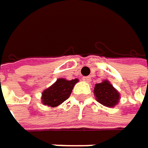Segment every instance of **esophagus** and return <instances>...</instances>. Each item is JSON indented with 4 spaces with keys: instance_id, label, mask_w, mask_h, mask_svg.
Returning a JSON list of instances; mask_svg holds the SVG:
<instances>
[{
    "instance_id": "obj_1",
    "label": "esophagus",
    "mask_w": 148,
    "mask_h": 148,
    "mask_svg": "<svg viewBox=\"0 0 148 148\" xmlns=\"http://www.w3.org/2000/svg\"><path fill=\"white\" fill-rule=\"evenodd\" d=\"M82 79L86 82H90V77H83Z\"/></svg>"
}]
</instances>
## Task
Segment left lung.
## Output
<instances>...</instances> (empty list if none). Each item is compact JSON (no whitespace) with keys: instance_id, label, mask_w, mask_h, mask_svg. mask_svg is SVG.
<instances>
[{"instance_id":"left-lung-1","label":"left lung","mask_w":148,"mask_h":148,"mask_svg":"<svg viewBox=\"0 0 148 148\" xmlns=\"http://www.w3.org/2000/svg\"><path fill=\"white\" fill-rule=\"evenodd\" d=\"M94 93L96 96V100L107 107H113L117 104L120 99L118 91L107 80L96 84L95 86Z\"/></svg>"}]
</instances>
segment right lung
I'll use <instances>...</instances> for the list:
<instances>
[{"instance_id": "right-lung-1", "label": "right lung", "mask_w": 148, "mask_h": 148, "mask_svg": "<svg viewBox=\"0 0 148 148\" xmlns=\"http://www.w3.org/2000/svg\"><path fill=\"white\" fill-rule=\"evenodd\" d=\"M78 80L77 78L72 80H67L64 78L59 79L51 86L49 88L45 89L42 94V102L44 104L55 107L67 100L72 92L75 84Z\"/></svg>"}]
</instances>
